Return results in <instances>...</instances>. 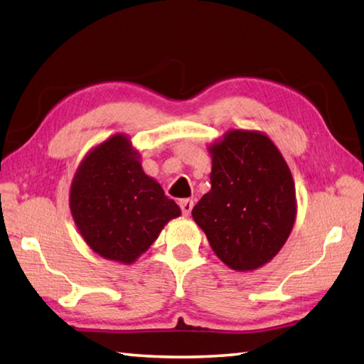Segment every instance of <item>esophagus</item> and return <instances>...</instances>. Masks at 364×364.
<instances>
[{
	"label": "esophagus",
	"mask_w": 364,
	"mask_h": 364,
	"mask_svg": "<svg viewBox=\"0 0 364 364\" xmlns=\"http://www.w3.org/2000/svg\"><path fill=\"white\" fill-rule=\"evenodd\" d=\"M180 208H181V211H183L184 215H189L191 211H192V208H194V202H192V200H189V198H183V200H180Z\"/></svg>",
	"instance_id": "obj_1"
}]
</instances>
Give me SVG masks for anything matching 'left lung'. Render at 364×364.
Listing matches in <instances>:
<instances>
[{"mask_svg": "<svg viewBox=\"0 0 364 364\" xmlns=\"http://www.w3.org/2000/svg\"><path fill=\"white\" fill-rule=\"evenodd\" d=\"M210 151L211 191L192 218L228 267L255 270L280 252L296 220L291 170L258 131H228Z\"/></svg>", "mask_w": 364, "mask_h": 364, "instance_id": "obj_1", "label": "left lung"}]
</instances>
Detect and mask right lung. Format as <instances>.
<instances>
[{"label":"right lung","mask_w":364,"mask_h":364,"mask_svg":"<svg viewBox=\"0 0 364 364\" xmlns=\"http://www.w3.org/2000/svg\"><path fill=\"white\" fill-rule=\"evenodd\" d=\"M129 139L115 134L92 150L76 170L70 210L84 241L106 259L131 264L181 214L139 164Z\"/></svg>","instance_id":"right-lung-1"}]
</instances>
